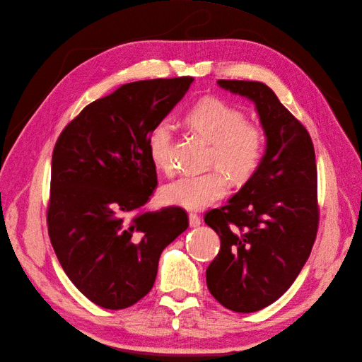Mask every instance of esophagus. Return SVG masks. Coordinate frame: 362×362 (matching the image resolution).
I'll list each match as a JSON object with an SVG mask.
<instances>
[{"label": "esophagus", "mask_w": 362, "mask_h": 362, "mask_svg": "<svg viewBox=\"0 0 362 362\" xmlns=\"http://www.w3.org/2000/svg\"><path fill=\"white\" fill-rule=\"evenodd\" d=\"M189 222H190V226L192 228H196V226H199L201 225V217L196 214V213H190L189 214Z\"/></svg>", "instance_id": "1"}]
</instances>
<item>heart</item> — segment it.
Wrapping results in <instances>:
<instances>
[{
    "label": "heart",
    "mask_w": 362,
    "mask_h": 362,
    "mask_svg": "<svg viewBox=\"0 0 362 362\" xmlns=\"http://www.w3.org/2000/svg\"><path fill=\"white\" fill-rule=\"evenodd\" d=\"M245 113L217 98H204L185 113V122L211 141L210 164L204 173L182 175L164 185L161 198L166 204L187 210H202L217 202L229 187V177L245 182L259 168L266 151L262 129L246 122ZM148 151L152 163L166 173L173 170V129L168 122L151 131Z\"/></svg>",
    "instance_id": "heart-1"
}]
</instances>
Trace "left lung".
<instances>
[{
	"label": "left lung",
	"instance_id": "left-lung-1",
	"mask_svg": "<svg viewBox=\"0 0 362 362\" xmlns=\"http://www.w3.org/2000/svg\"><path fill=\"white\" fill-rule=\"evenodd\" d=\"M217 84L255 104L267 141L257 172L226 205L204 217L221 237L206 286L225 308L254 313L291 287L311 254L319 228L314 145L264 83Z\"/></svg>",
	"mask_w": 362,
	"mask_h": 362
}]
</instances>
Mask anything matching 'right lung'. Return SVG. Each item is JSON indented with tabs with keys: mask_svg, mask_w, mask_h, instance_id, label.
Returning a JSON list of instances; mask_svg holds the SVG:
<instances>
[{
	"mask_svg": "<svg viewBox=\"0 0 362 362\" xmlns=\"http://www.w3.org/2000/svg\"><path fill=\"white\" fill-rule=\"evenodd\" d=\"M192 83L178 76L120 86L86 105L54 146L51 245L74 286L105 310L145 298L163 249L189 226L180 206H144L157 187L149 134Z\"/></svg>",
	"mask_w": 362,
	"mask_h": 362,
	"instance_id": "add662e5",
	"label": "right lung"
}]
</instances>
